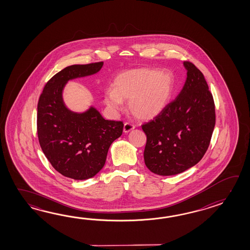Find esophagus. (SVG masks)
Masks as SVG:
<instances>
[{
    "label": "esophagus",
    "mask_w": 250,
    "mask_h": 250,
    "mask_svg": "<svg viewBox=\"0 0 250 250\" xmlns=\"http://www.w3.org/2000/svg\"><path fill=\"white\" fill-rule=\"evenodd\" d=\"M134 127H135V125L132 123H124V127H123V130L125 133L129 132L130 130H132Z\"/></svg>",
    "instance_id": "34e87169"
}]
</instances>
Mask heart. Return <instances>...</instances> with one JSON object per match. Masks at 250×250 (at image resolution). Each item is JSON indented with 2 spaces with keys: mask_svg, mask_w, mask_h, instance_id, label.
<instances>
[{
  "mask_svg": "<svg viewBox=\"0 0 250 250\" xmlns=\"http://www.w3.org/2000/svg\"><path fill=\"white\" fill-rule=\"evenodd\" d=\"M112 86L113 89L108 88L104 95L107 106L118 112L123 100H129L128 108L135 117L150 120L168 104L174 89V78L167 70L133 69L118 75Z\"/></svg>",
  "mask_w": 250,
  "mask_h": 250,
  "instance_id": "obj_1",
  "label": "heart"
}]
</instances>
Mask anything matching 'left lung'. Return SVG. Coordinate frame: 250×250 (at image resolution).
<instances>
[{
	"instance_id": "left-lung-1",
	"label": "left lung",
	"mask_w": 250,
	"mask_h": 250,
	"mask_svg": "<svg viewBox=\"0 0 250 250\" xmlns=\"http://www.w3.org/2000/svg\"><path fill=\"white\" fill-rule=\"evenodd\" d=\"M187 80L174 101L142 125L146 135L144 159L152 172L175 175L197 165L210 145L215 105L202 72L184 62Z\"/></svg>"
}]
</instances>
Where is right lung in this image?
Segmentation results:
<instances>
[{"label": "right lung", "instance_id": "right-lung-1", "mask_svg": "<svg viewBox=\"0 0 250 250\" xmlns=\"http://www.w3.org/2000/svg\"><path fill=\"white\" fill-rule=\"evenodd\" d=\"M103 64H74L62 69L48 80L38 100L40 146L55 170L74 180H86L98 173L110 146L123 134V122L104 120L94 108L74 113L62 102L68 80L95 74Z\"/></svg>", "mask_w": 250, "mask_h": 250}]
</instances>
